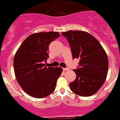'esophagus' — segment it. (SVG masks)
<instances>
[{"instance_id": "34e87169", "label": "esophagus", "mask_w": 120, "mask_h": 120, "mask_svg": "<svg viewBox=\"0 0 120 120\" xmlns=\"http://www.w3.org/2000/svg\"><path fill=\"white\" fill-rule=\"evenodd\" d=\"M64 71H68L69 68H63Z\"/></svg>"}]
</instances>
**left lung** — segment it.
<instances>
[{"label":"left lung","instance_id":"obj_1","mask_svg":"<svg viewBox=\"0 0 120 120\" xmlns=\"http://www.w3.org/2000/svg\"><path fill=\"white\" fill-rule=\"evenodd\" d=\"M70 45L72 58H80L79 68L74 70L76 79L70 89L79 96H90L104 84L108 71V59L96 38L83 31L62 32Z\"/></svg>","mask_w":120,"mask_h":120}]
</instances>
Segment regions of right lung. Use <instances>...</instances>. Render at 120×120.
<instances>
[{
    "mask_svg": "<svg viewBox=\"0 0 120 120\" xmlns=\"http://www.w3.org/2000/svg\"><path fill=\"white\" fill-rule=\"evenodd\" d=\"M58 32H41L28 36L21 45L14 59L18 83L30 96L46 97L55 90L61 75V67H47L44 62L49 58L50 43L58 38Z\"/></svg>",
    "mask_w": 120,
    "mask_h": 120,
    "instance_id": "right-lung-1",
    "label": "right lung"
}]
</instances>
